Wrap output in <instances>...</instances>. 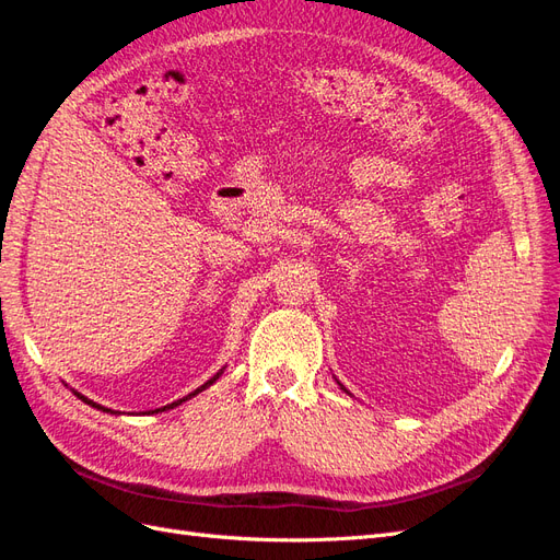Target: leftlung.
Returning a JSON list of instances; mask_svg holds the SVG:
<instances>
[{
	"label": "left lung",
	"instance_id": "1",
	"mask_svg": "<svg viewBox=\"0 0 560 560\" xmlns=\"http://www.w3.org/2000/svg\"><path fill=\"white\" fill-rule=\"evenodd\" d=\"M336 383H338V381H336ZM338 387H341V389H343V393H346V395H350V393H348V389H346V387H343V385H341V383H338Z\"/></svg>",
	"mask_w": 560,
	"mask_h": 560
}]
</instances>
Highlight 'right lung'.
<instances>
[{"mask_svg": "<svg viewBox=\"0 0 560 560\" xmlns=\"http://www.w3.org/2000/svg\"><path fill=\"white\" fill-rule=\"evenodd\" d=\"M224 374V369H219L217 371V374L208 381V383H202L200 387H196L194 389V393H189V395H186V397H182V399H177V401H173V404H167V406H163V409H154V411H147V416L149 413H159V411H171V409H175V406H179L182 401H186V399H191V397H196L198 393H202V389H206V387H210L219 376H222ZM72 393L83 401V404H89V406H93V409H97V411H103V413H112V416H118V413H121V411H112V409H107V406H103V404H97V401H93V399H89L86 395H81V393H77V389H72Z\"/></svg>", "mask_w": 560, "mask_h": 560, "instance_id": "right-lung-1", "label": "right lung"}]
</instances>
